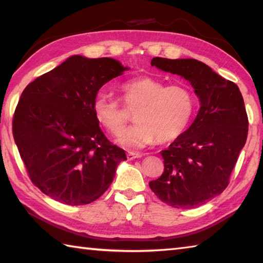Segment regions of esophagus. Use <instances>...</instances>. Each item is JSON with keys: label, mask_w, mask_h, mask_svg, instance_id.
<instances>
[{"label": "esophagus", "mask_w": 263, "mask_h": 263, "mask_svg": "<svg viewBox=\"0 0 263 263\" xmlns=\"http://www.w3.org/2000/svg\"><path fill=\"white\" fill-rule=\"evenodd\" d=\"M142 155H144V154L135 153V152H128L126 154V158H127V160H135V159H138V158H141Z\"/></svg>", "instance_id": "esophagus-1"}]
</instances>
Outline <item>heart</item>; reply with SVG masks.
I'll return each mask as SVG.
<instances>
[{
    "mask_svg": "<svg viewBox=\"0 0 263 263\" xmlns=\"http://www.w3.org/2000/svg\"><path fill=\"white\" fill-rule=\"evenodd\" d=\"M121 102L106 94H100L92 103L97 121L110 135L121 133L131 115L136 123L118 137L117 142L128 149H140L159 142H169L179 138L193 121L196 100L185 84H171L153 78L130 80L119 87Z\"/></svg>",
    "mask_w": 263,
    "mask_h": 263,
    "instance_id": "b5f03b06",
    "label": "heart"
}]
</instances>
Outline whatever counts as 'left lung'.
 <instances>
[{"label":"left lung","instance_id":"8db88e82","mask_svg":"<svg viewBox=\"0 0 263 263\" xmlns=\"http://www.w3.org/2000/svg\"><path fill=\"white\" fill-rule=\"evenodd\" d=\"M151 65L188 80L201 108L188 130L160 152L163 173L149 182V188L173 208L199 206L226 189L246 144L248 117L242 95L234 82L196 59L157 57Z\"/></svg>","mask_w":263,"mask_h":263}]
</instances>
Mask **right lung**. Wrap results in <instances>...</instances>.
Returning <instances> with one entry per match:
<instances>
[{"label": "right lung", "mask_w": 263, "mask_h": 263, "mask_svg": "<svg viewBox=\"0 0 263 263\" xmlns=\"http://www.w3.org/2000/svg\"><path fill=\"white\" fill-rule=\"evenodd\" d=\"M126 69L111 58L73 55L22 92L12 135L30 180L55 201L67 205L96 201L126 160L92 111L102 86Z\"/></svg>", "instance_id": "add662e5"}]
</instances>
